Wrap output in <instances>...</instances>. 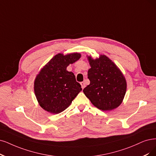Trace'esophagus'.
<instances>
[{
	"mask_svg": "<svg viewBox=\"0 0 156 156\" xmlns=\"http://www.w3.org/2000/svg\"><path fill=\"white\" fill-rule=\"evenodd\" d=\"M80 84H81V86H82V89H83L84 87H85V83L83 82H81V83H80Z\"/></svg>",
	"mask_w": 156,
	"mask_h": 156,
	"instance_id": "esophagus-1",
	"label": "esophagus"
}]
</instances>
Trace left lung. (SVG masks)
<instances>
[{
  "mask_svg": "<svg viewBox=\"0 0 156 156\" xmlns=\"http://www.w3.org/2000/svg\"><path fill=\"white\" fill-rule=\"evenodd\" d=\"M90 84L83 90L93 105L103 111H112L122 103L126 82L119 67L104 55L93 59L87 56Z\"/></svg>",
  "mask_w": 156,
  "mask_h": 156,
  "instance_id": "8db88e82",
  "label": "left lung"
}]
</instances>
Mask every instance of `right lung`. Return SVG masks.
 I'll return each instance as SVG.
<instances>
[{
    "label": "right lung",
    "instance_id": "1",
    "mask_svg": "<svg viewBox=\"0 0 156 156\" xmlns=\"http://www.w3.org/2000/svg\"><path fill=\"white\" fill-rule=\"evenodd\" d=\"M80 57L81 54L78 53L57 54L37 75L34 82V94L45 111L51 114L62 112L82 90L74 73L67 71V66Z\"/></svg>",
    "mask_w": 156,
    "mask_h": 156
}]
</instances>
